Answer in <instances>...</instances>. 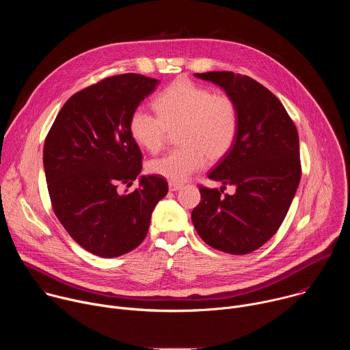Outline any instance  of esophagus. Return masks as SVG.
I'll use <instances>...</instances> for the list:
<instances>
[{
  "label": "esophagus",
  "mask_w": 350,
  "mask_h": 350,
  "mask_svg": "<svg viewBox=\"0 0 350 350\" xmlns=\"http://www.w3.org/2000/svg\"><path fill=\"white\" fill-rule=\"evenodd\" d=\"M183 188V184H177V183H170L169 184V189L170 191H178Z\"/></svg>",
  "instance_id": "obj_1"
}]
</instances>
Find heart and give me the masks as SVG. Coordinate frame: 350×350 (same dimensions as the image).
Wrapping results in <instances>:
<instances>
[{
  "label": "heart",
  "mask_w": 350,
  "mask_h": 350,
  "mask_svg": "<svg viewBox=\"0 0 350 350\" xmlns=\"http://www.w3.org/2000/svg\"><path fill=\"white\" fill-rule=\"evenodd\" d=\"M157 115L142 107L129 119L133 139L149 152H158L169 131H176L178 148L149 161L151 174L184 183L209 161L224 158L235 144L239 109L234 98L213 94L188 79H177L155 98Z\"/></svg>",
  "instance_id": "heart-1"
}]
</instances>
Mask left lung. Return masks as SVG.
<instances>
[{"label":"left lung","mask_w":350,"mask_h":350,"mask_svg":"<svg viewBox=\"0 0 350 350\" xmlns=\"http://www.w3.org/2000/svg\"><path fill=\"white\" fill-rule=\"evenodd\" d=\"M195 76L234 98L239 130L231 151L209 173L223 187L199 185L201 202L191 219L217 251L251 254L277 232L301 181L297 130L280 99L256 80L232 72ZM226 185H234L232 196L222 195Z\"/></svg>","instance_id":"obj_1"}]
</instances>
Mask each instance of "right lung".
<instances>
[{
    "instance_id": "1",
    "label": "right lung",
    "mask_w": 350,
    "mask_h": 350,
    "mask_svg": "<svg viewBox=\"0 0 350 350\" xmlns=\"http://www.w3.org/2000/svg\"><path fill=\"white\" fill-rule=\"evenodd\" d=\"M159 80L137 73L104 79L75 95L48 131L42 162L53 209L85 251L116 258L146 237L151 215L169 187L141 176L142 154L129 130L131 112Z\"/></svg>"
}]
</instances>
